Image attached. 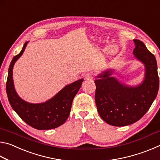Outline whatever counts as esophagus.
Listing matches in <instances>:
<instances>
[{
	"label": "esophagus",
	"instance_id": "1",
	"mask_svg": "<svg viewBox=\"0 0 160 160\" xmlns=\"http://www.w3.org/2000/svg\"><path fill=\"white\" fill-rule=\"evenodd\" d=\"M94 77V74L93 72H87V73L85 75V79L87 80H92Z\"/></svg>",
	"mask_w": 160,
	"mask_h": 160
}]
</instances>
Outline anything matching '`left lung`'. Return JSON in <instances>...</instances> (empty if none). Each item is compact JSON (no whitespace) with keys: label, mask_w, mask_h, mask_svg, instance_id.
I'll return each mask as SVG.
<instances>
[{"label":"left lung","mask_w":160,"mask_h":160,"mask_svg":"<svg viewBox=\"0 0 160 160\" xmlns=\"http://www.w3.org/2000/svg\"><path fill=\"white\" fill-rule=\"evenodd\" d=\"M133 54L144 64L145 78L139 85L131 87L112 77L113 70L99 74L96 85L95 102L97 112L103 120L114 126H125L140 120L155 99L159 90L158 65L155 56L144 43L134 39Z\"/></svg>","instance_id":"8db88e82"}]
</instances>
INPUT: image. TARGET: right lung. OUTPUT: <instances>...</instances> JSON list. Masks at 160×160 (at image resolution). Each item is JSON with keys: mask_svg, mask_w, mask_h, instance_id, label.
I'll return each instance as SVG.
<instances>
[{"mask_svg": "<svg viewBox=\"0 0 160 160\" xmlns=\"http://www.w3.org/2000/svg\"><path fill=\"white\" fill-rule=\"evenodd\" d=\"M28 44V42L25 43L20 53L13 57L10 64L6 82L8 98L13 110L28 125L38 130L56 128L66 122L69 116L72 100L80 90L83 79L66 85L55 96L44 103L32 104L21 99L15 90L12 69Z\"/></svg>", "mask_w": 160, "mask_h": 160, "instance_id": "obj_1", "label": "right lung"}]
</instances>
